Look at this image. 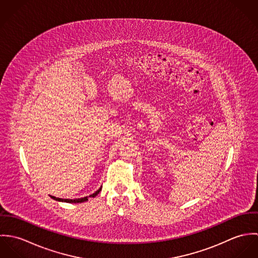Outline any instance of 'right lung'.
I'll list each match as a JSON object with an SVG mask.
<instances>
[{
	"label": "right lung",
	"instance_id": "right-lung-1",
	"mask_svg": "<svg viewBox=\"0 0 258 258\" xmlns=\"http://www.w3.org/2000/svg\"><path fill=\"white\" fill-rule=\"evenodd\" d=\"M101 188H102V185L95 191V192H93L92 195H90L89 197H84V198H81V199H75V200H69V199H59V198H56V197H53V196H49L52 200H54V201H57V202H64V203H71V204H78V203H83V202H86V201H88V198H90V197H92V198H94V197H96L99 192H100V190H101Z\"/></svg>",
	"mask_w": 258,
	"mask_h": 258
}]
</instances>
